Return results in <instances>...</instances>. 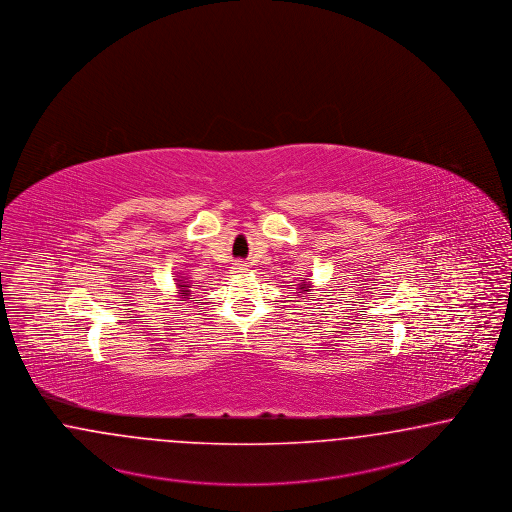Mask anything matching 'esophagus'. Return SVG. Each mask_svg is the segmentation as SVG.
<instances>
[{
  "label": "esophagus",
  "instance_id": "obj_1",
  "mask_svg": "<svg viewBox=\"0 0 512 512\" xmlns=\"http://www.w3.org/2000/svg\"><path fill=\"white\" fill-rule=\"evenodd\" d=\"M232 270H234V274H242V272H246L247 270L246 263L238 261V263H234V266H232Z\"/></svg>",
  "mask_w": 512,
  "mask_h": 512
}]
</instances>
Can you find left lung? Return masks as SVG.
<instances>
[{"mask_svg":"<svg viewBox=\"0 0 512 512\" xmlns=\"http://www.w3.org/2000/svg\"><path fill=\"white\" fill-rule=\"evenodd\" d=\"M302 282V285H299V289H302V291H308V285H306V282L304 280H300Z\"/></svg>","mask_w":512,"mask_h":512,"instance_id":"1","label":"left lung"}]
</instances>
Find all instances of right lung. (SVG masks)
Segmentation results:
<instances>
[{"label": "right lung", "instance_id": "add662e5", "mask_svg": "<svg viewBox=\"0 0 512 512\" xmlns=\"http://www.w3.org/2000/svg\"><path fill=\"white\" fill-rule=\"evenodd\" d=\"M177 282H179V291H181V293H179V297L187 299V297H189V293H191V291H189V283L183 282V280H177Z\"/></svg>", "mask_w": 512, "mask_h": 512}]
</instances>
